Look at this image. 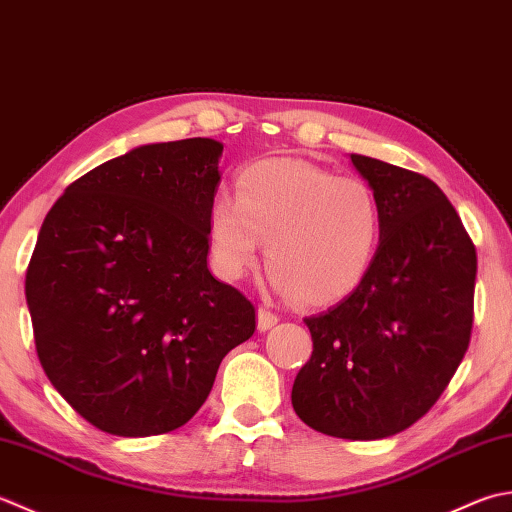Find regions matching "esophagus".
<instances>
[{
  "label": "esophagus",
  "instance_id": "obj_1",
  "mask_svg": "<svg viewBox=\"0 0 512 512\" xmlns=\"http://www.w3.org/2000/svg\"><path fill=\"white\" fill-rule=\"evenodd\" d=\"M278 314H274V311H269L265 307L258 309L256 314V325H258V331H269L274 325H278Z\"/></svg>",
  "mask_w": 512,
  "mask_h": 512
}]
</instances>
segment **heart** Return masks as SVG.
Segmentation results:
<instances>
[{
	"mask_svg": "<svg viewBox=\"0 0 512 512\" xmlns=\"http://www.w3.org/2000/svg\"><path fill=\"white\" fill-rule=\"evenodd\" d=\"M378 196L358 176H336L302 159H267L236 179L207 218L214 265L243 278L267 243L271 285L309 305L340 300L360 285L380 245Z\"/></svg>",
	"mask_w": 512,
	"mask_h": 512,
	"instance_id": "1",
	"label": "heart"
}]
</instances>
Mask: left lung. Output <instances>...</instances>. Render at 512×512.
<instances>
[{"label":"left lung","instance_id":"left-lung-1","mask_svg":"<svg viewBox=\"0 0 512 512\" xmlns=\"http://www.w3.org/2000/svg\"><path fill=\"white\" fill-rule=\"evenodd\" d=\"M380 203V245L360 285L305 318L314 351L291 404L342 440H382L431 409L471 342L477 254L444 192L426 176L351 154Z\"/></svg>","mask_w":512,"mask_h":512}]
</instances>
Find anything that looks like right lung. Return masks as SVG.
Wrapping results in <instances>:
<instances>
[{"instance_id":"right-lung-1","label":"right lung","mask_w":512,"mask_h":512,"mask_svg":"<svg viewBox=\"0 0 512 512\" xmlns=\"http://www.w3.org/2000/svg\"><path fill=\"white\" fill-rule=\"evenodd\" d=\"M223 143L134 148L66 187L39 229L26 302L41 367L99 431L179 429L256 309L207 267Z\"/></svg>"}]
</instances>
